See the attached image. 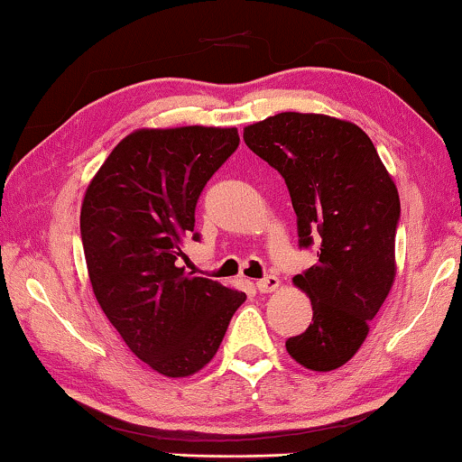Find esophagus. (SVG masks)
<instances>
[{
  "instance_id": "1",
  "label": "esophagus",
  "mask_w": 462,
  "mask_h": 462,
  "mask_svg": "<svg viewBox=\"0 0 462 462\" xmlns=\"http://www.w3.org/2000/svg\"><path fill=\"white\" fill-rule=\"evenodd\" d=\"M256 288H258V292H263V294L275 292V290L280 288V280H277L275 275H267V277H263V280L256 282Z\"/></svg>"
}]
</instances>
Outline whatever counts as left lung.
<instances>
[{
	"mask_svg": "<svg viewBox=\"0 0 462 462\" xmlns=\"http://www.w3.org/2000/svg\"><path fill=\"white\" fill-rule=\"evenodd\" d=\"M244 141L286 180L302 248L318 263L294 286L313 321L286 340L302 368L330 372L356 356L395 282L400 193L370 136L346 119L286 111L244 128Z\"/></svg>",
	"mask_w": 462,
	"mask_h": 462,
	"instance_id": "1",
	"label": "left lung"
}]
</instances>
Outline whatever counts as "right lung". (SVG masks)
I'll use <instances>...</instances> for the list:
<instances>
[{"label":"right lung","instance_id":"add662e5","mask_svg":"<svg viewBox=\"0 0 462 462\" xmlns=\"http://www.w3.org/2000/svg\"><path fill=\"white\" fill-rule=\"evenodd\" d=\"M237 144V128L134 130L111 151L81 201L92 292L128 349L163 376H191L210 364L245 300L239 290L176 264L199 193Z\"/></svg>","mask_w":462,"mask_h":462}]
</instances>
